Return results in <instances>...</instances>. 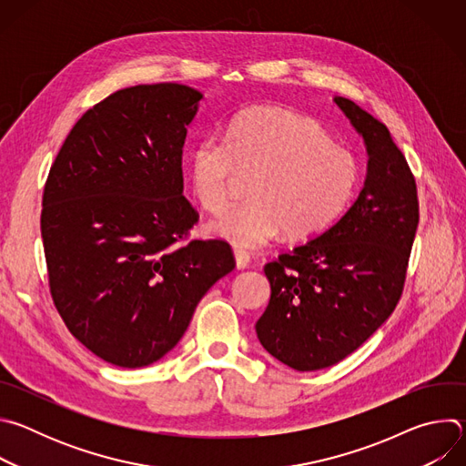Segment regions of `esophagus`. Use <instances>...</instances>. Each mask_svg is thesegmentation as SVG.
I'll use <instances>...</instances> for the list:
<instances>
[{"mask_svg": "<svg viewBox=\"0 0 466 466\" xmlns=\"http://www.w3.org/2000/svg\"><path fill=\"white\" fill-rule=\"evenodd\" d=\"M234 258H236V268H238V269H247V268H248L250 256H248L245 250L236 248V250H234Z\"/></svg>", "mask_w": 466, "mask_h": 466, "instance_id": "esophagus-1", "label": "esophagus"}]
</instances>
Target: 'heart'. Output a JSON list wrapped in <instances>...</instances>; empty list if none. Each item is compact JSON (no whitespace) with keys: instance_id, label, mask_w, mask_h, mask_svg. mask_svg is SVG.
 Masks as SVG:
<instances>
[{"instance_id":"obj_1","label":"heart","mask_w":466,"mask_h":466,"mask_svg":"<svg viewBox=\"0 0 466 466\" xmlns=\"http://www.w3.org/2000/svg\"><path fill=\"white\" fill-rule=\"evenodd\" d=\"M239 171H256L247 197L212 221V236L256 250L282 230L309 238L334 225L350 207L361 169L356 155L334 144L313 117L275 106H252L228 125L227 137L198 138L187 155L191 193L210 214H221Z\"/></svg>"}]
</instances>
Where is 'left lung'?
<instances>
[{
  "mask_svg": "<svg viewBox=\"0 0 466 466\" xmlns=\"http://www.w3.org/2000/svg\"><path fill=\"white\" fill-rule=\"evenodd\" d=\"M334 101L365 140V186L334 227L265 263L271 300L256 322L261 347L300 372L339 363L389 319L419 227L415 177L389 128Z\"/></svg>",
  "mask_w": 466,
  "mask_h": 466,
  "instance_id": "obj_1",
  "label": "left lung"
}]
</instances>
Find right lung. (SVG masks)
Returning <instances> with one entry per match:
<instances>
[{
  "mask_svg": "<svg viewBox=\"0 0 466 466\" xmlns=\"http://www.w3.org/2000/svg\"><path fill=\"white\" fill-rule=\"evenodd\" d=\"M203 94L177 83L117 90L86 110L44 186L49 293L97 358L137 369L184 336L207 291L234 268L223 239H191L182 147Z\"/></svg>",
  "mask_w": 466,
  "mask_h": 466,
  "instance_id": "right-lung-1",
  "label": "right lung"
}]
</instances>
